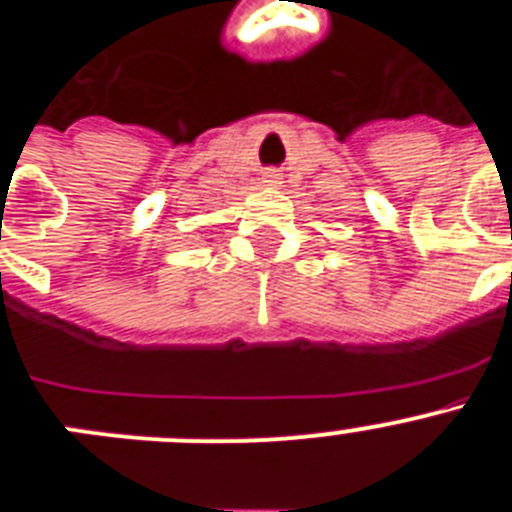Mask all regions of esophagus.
<instances>
[{
	"instance_id": "obj_1",
	"label": "esophagus",
	"mask_w": 512,
	"mask_h": 512,
	"mask_svg": "<svg viewBox=\"0 0 512 512\" xmlns=\"http://www.w3.org/2000/svg\"><path fill=\"white\" fill-rule=\"evenodd\" d=\"M264 184H269V187H274V184H279V174L274 169L266 171L264 174Z\"/></svg>"
}]
</instances>
